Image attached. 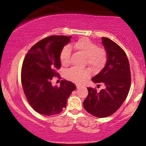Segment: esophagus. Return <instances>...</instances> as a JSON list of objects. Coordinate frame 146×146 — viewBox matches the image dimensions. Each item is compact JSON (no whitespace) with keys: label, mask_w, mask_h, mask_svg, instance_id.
<instances>
[{"label":"esophagus","mask_w":146,"mask_h":146,"mask_svg":"<svg viewBox=\"0 0 146 146\" xmlns=\"http://www.w3.org/2000/svg\"><path fill=\"white\" fill-rule=\"evenodd\" d=\"M82 87H81V86H79V85H76V88L78 89H78H80V88H81Z\"/></svg>","instance_id":"1"}]
</instances>
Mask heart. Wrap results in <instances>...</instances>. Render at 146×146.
I'll list each match as a JSON object with an SVG mask.
<instances>
[{
	"instance_id": "heart-1",
	"label": "heart",
	"mask_w": 146,
	"mask_h": 146,
	"mask_svg": "<svg viewBox=\"0 0 146 146\" xmlns=\"http://www.w3.org/2000/svg\"><path fill=\"white\" fill-rule=\"evenodd\" d=\"M74 47L86 56L87 62L94 70L101 68L107 58L106 52L103 49L98 48V45L87 38H82L74 45ZM71 48L65 46L60 54V61L63 66H67L70 60ZM90 71L88 69H80L76 67L68 70L66 72V78L77 84H82L90 76Z\"/></svg>"
}]
</instances>
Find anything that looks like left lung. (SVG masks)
Listing matches in <instances>:
<instances>
[{"label": "left lung", "mask_w": 146, "mask_h": 146, "mask_svg": "<svg viewBox=\"0 0 146 146\" xmlns=\"http://www.w3.org/2000/svg\"><path fill=\"white\" fill-rule=\"evenodd\" d=\"M101 43L107 52V62L92 81L103 84L105 88L99 92L88 88V97L84 101V109L99 118L113 115L120 108L127 98L131 82L129 61L122 48L107 37H102Z\"/></svg>", "instance_id": "1"}]
</instances>
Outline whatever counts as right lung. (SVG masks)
<instances>
[{"mask_svg":"<svg viewBox=\"0 0 146 146\" xmlns=\"http://www.w3.org/2000/svg\"><path fill=\"white\" fill-rule=\"evenodd\" d=\"M72 36L52 35L41 40L30 48L23 62L22 88L31 107L41 115L50 116L66 107L72 92L76 89L72 82L64 80L60 87L52 85L60 68V54L70 42Z\"/></svg>","mask_w":146,"mask_h":146,"instance_id":"right-lung-1","label":"right lung"}]
</instances>
